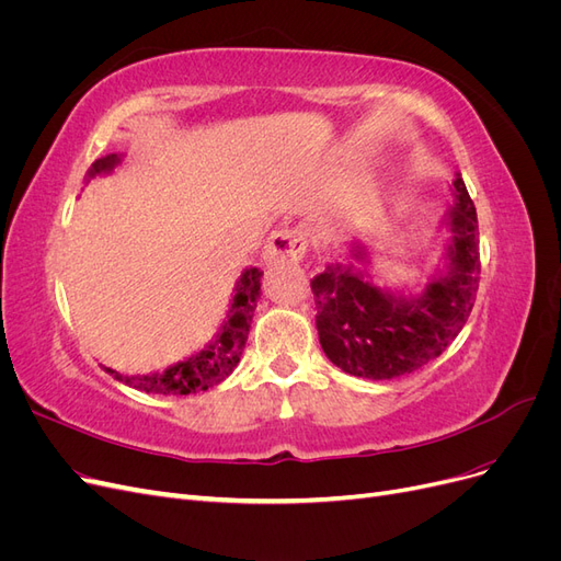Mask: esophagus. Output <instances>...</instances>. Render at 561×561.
Returning <instances> with one entry per match:
<instances>
[{"instance_id":"1","label":"esophagus","mask_w":561,"mask_h":561,"mask_svg":"<svg viewBox=\"0 0 561 561\" xmlns=\"http://www.w3.org/2000/svg\"><path fill=\"white\" fill-rule=\"evenodd\" d=\"M307 252V241H304V233L297 229H280L274 231L266 239L262 257L266 264H278V262H297L301 254Z\"/></svg>"}]
</instances>
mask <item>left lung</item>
Returning a JSON list of instances; mask_svg holds the SVG:
<instances>
[{"instance_id":"obj_1","label":"left lung","mask_w":561,"mask_h":561,"mask_svg":"<svg viewBox=\"0 0 561 561\" xmlns=\"http://www.w3.org/2000/svg\"><path fill=\"white\" fill-rule=\"evenodd\" d=\"M439 225L449 229L443 264L421 293L379 287L367 274L371 252L351 241V260L332 262L311 280L316 328L328 358L351 377L396 379L437 358L463 330L480 287L478 213L461 173Z\"/></svg>"}]
</instances>
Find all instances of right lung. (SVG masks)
<instances>
[{
  "mask_svg": "<svg viewBox=\"0 0 561 561\" xmlns=\"http://www.w3.org/2000/svg\"><path fill=\"white\" fill-rule=\"evenodd\" d=\"M122 154H110L98 159L87 173V182L98 175H110L114 168L122 163ZM262 271L248 266L236 280L233 297L229 301L227 318L215 332L210 342L203 346L198 353L190 355L186 360H180L163 371H151V375L126 377L122 371L105 367V371L126 386H133L145 393H159V396H190L208 390L217 383H222L236 365L241 363V355L248 342L250 322L257 309V299L262 295Z\"/></svg>",
  "mask_w": 561,
  "mask_h": 561,
  "instance_id": "right-lung-1",
  "label": "right lung"
}]
</instances>
